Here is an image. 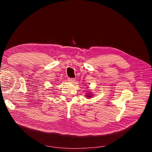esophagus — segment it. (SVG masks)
<instances>
[{
  "mask_svg": "<svg viewBox=\"0 0 152 152\" xmlns=\"http://www.w3.org/2000/svg\"><path fill=\"white\" fill-rule=\"evenodd\" d=\"M68 81L72 82V83H73L75 82V79H72V78H68Z\"/></svg>",
  "mask_w": 152,
  "mask_h": 152,
  "instance_id": "obj_1",
  "label": "esophagus"
}]
</instances>
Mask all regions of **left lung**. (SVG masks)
Returning <instances> with one entry per match:
<instances>
[{
  "label": "left lung",
  "instance_id": "1",
  "mask_svg": "<svg viewBox=\"0 0 152 152\" xmlns=\"http://www.w3.org/2000/svg\"><path fill=\"white\" fill-rule=\"evenodd\" d=\"M91 94H87V95H86V97H88V98H91Z\"/></svg>",
  "mask_w": 152,
  "mask_h": 152
}]
</instances>
